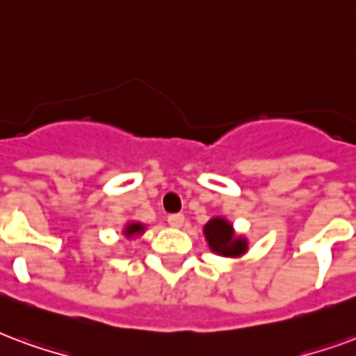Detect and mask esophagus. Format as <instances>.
I'll return each instance as SVG.
<instances>
[{
    "label": "esophagus",
    "mask_w": 356,
    "mask_h": 356,
    "mask_svg": "<svg viewBox=\"0 0 356 356\" xmlns=\"http://www.w3.org/2000/svg\"><path fill=\"white\" fill-rule=\"evenodd\" d=\"M168 225L173 226V228H181V226L185 225V215L183 213H171L170 217H168Z\"/></svg>",
    "instance_id": "obj_1"
}]
</instances>
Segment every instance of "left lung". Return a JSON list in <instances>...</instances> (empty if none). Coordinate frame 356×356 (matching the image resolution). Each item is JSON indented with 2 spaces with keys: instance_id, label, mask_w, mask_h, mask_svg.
Wrapping results in <instances>:
<instances>
[{
  "instance_id": "obj_1",
  "label": "left lung",
  "mask_w": 356,
  "mask_h": 356,
  "mask_svg": "<svg viewBox=\"0 0 356 356\" xmlns=\"http://www.w3.org/2000/svg\"><path fill=\"white\" fill-rule=\"evenodd\" d=\"M205 239L209 241V247L218 254L225 257H238L247 251V241L234 236L232 226L225 218H213L204 228Z\"/></svg>"
}]
</instances>
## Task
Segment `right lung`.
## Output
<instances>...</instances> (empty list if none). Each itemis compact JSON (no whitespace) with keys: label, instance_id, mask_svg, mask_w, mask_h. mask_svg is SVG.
<instances>
[{"label":"right lung","instance_id":"1","mask_svg":"<svg viewBox=\"0 0 356 356\" xmlns=\"http://www.w3.org/2000/svg\"><path fill=\"white\" fill-rule=\"evenodd\" d=\"M143 232V226L138 225V222H131V225L126 226V236H134V234H139Z\"/></svg>","mask_w":356,"mask_h":356}]
</instances>
